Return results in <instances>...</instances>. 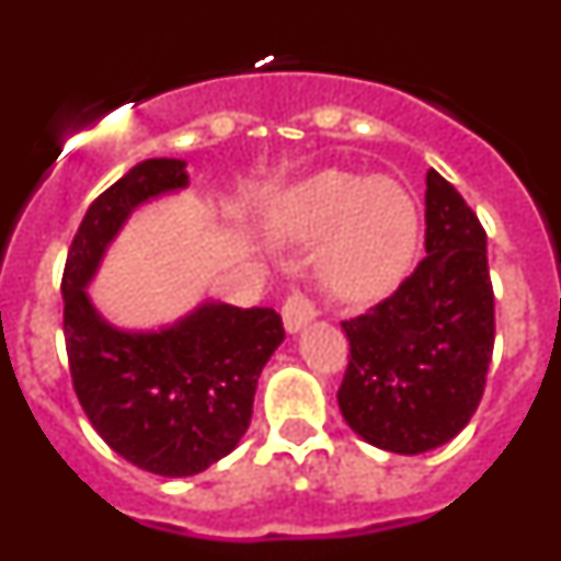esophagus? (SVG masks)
I'll use <instances>...</instances> for the list:
<instances>
[{"instance_id":"obj_1","label":"esophagus","mask_w":561,"mask_h":561,"mask_svg":"<svg viewBox=\"0 0 561 561\" xmlns=\"http://www.w3.org/2000/svg\"><path fill=\"white\" fill-rule=\"evenodd\" d=\"M317 317H320V309H317V304L311 300L309 295H300V291H295V295L286 297L284 325L289 334H297L300 329H306V325H309L311 320H317Z\"/></svg>"}]
</instances>
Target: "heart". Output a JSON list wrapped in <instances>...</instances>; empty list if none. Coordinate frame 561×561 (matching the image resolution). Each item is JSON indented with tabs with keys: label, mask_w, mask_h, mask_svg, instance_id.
<instances>
[{
	"label": "heart",
	"mask_w": 561,
	"mask_h": 561,
	"mask_svg": "<svg viewBox=\"0 0 561 561\" xmlns=\"http://www.w3.org/2000/svg\"><path fill=\"white\" fill-rule=\"evenodd\" d=\"M270 230L280 241L317 247V277L340 300L370 304L399 284L419 241L408 193L388 180L323 171L277 196Z\"/></svg>",
	"instance_id": "b5f03b06"
}]
</instances>
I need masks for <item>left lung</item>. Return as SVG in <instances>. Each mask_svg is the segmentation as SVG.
Listing matches in <instances>:
<instances>
[{"label":"left lung","mask_w":561,"mask_h":561,"mask_svg":"<svg viewBox=\"0 0 561 561\" xmlns=\"http://www.w3.org/2000/svg\"><path fill=\"white\" fill-rule=\"evenodd\" d=\"M427 255L399 289L342 320L348 368L342 419L379 449L419 455L453 440L478 410L494 351L485 230L438 171H427Z\"/></svg>","instance_id":"left-lung-1"}]
</instances>
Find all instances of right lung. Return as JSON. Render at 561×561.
<instances>
[{
  "label": "right lung",
  "instance_id": "add662e5",
  "mask_svg": "<svg viewBox=\"0 0 561 561\" xmlns=\"http://www.w3.org/2000/svg\"><path fill=\"white\" fill-rule=\"evenodd\" d=\"M187 185L182 160H146L89 205L61 277L69 374L83 413L128 463L187 478L236 449L252 419L257 376L284 342L275 309L205 304L151 334L103 320L83 286L128 213Z\"/></svg>",
  "mask_w": 561,
  "mask_h": 561
}]
</instances>
